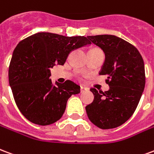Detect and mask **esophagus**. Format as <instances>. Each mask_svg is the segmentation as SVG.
Masks as SVG:
<instances>
[{
	"instance_id": "obj_1",
	"label": "esophagus",
	"mask_w": 154,
	"mask_h": 154,
	"mask_svg": "<svg viewBox=\"0 0 154 154\" xmlns=\"http://www.w3.org/2000/svg\"><path fill=\"white\" fill-rule=\"evenodd\" d=\"M88 90V88H86L85 86H80V92H85V91Z\"/></svg>"
}]
</instances>
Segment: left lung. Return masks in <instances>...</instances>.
I'll return each instance as SVG.
<instances>
[{
	"label": "left lung",
	"instance_id": "left-lung-1",
	"mask_svg": "<svg viewBox=\"0 0 154 154\" xmlns=\"http://www.w3.org/2000/svg\"><path fill=\"white\" fill-rule=\"evenodd\" d=\"M90 43L105 53L99 75H108L109 90L91 88L93 103L86 106L90 122L100 129L118 127L133 115L145 86V70L142 56L130 42L114 35L87 37Z\"/></svg>",
	"mask_w": 154,
	"mask_h": 154
}]
</instances>
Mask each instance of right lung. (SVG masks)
I'll list each match as a JSON object with an SVG mask.
<instances>
[{"instance_id":"right-lung-1","label":"right lung","mask_w":154,"mask_h":154,"mask_svg":"<svg viewBox=\"0 0 154 154\" xmlns=\"http://www.w3.org/2000/svg\"><path fill=\"white\" fill-rule=\"evenodd\" d=\"M91 44L84 36L66 37L38 32L19 42L9 66V83L14 102L23 116L40 125L61 118L66 103L80 87L71 80L52 85L50 69L63 66L69 52Z\"/></svg>"}]
</instances>
